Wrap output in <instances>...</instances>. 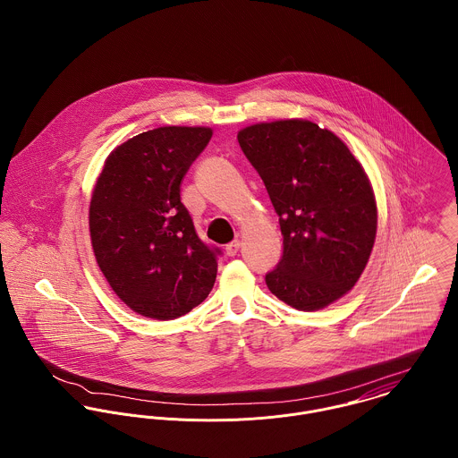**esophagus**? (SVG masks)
Instances as JSON below:
<instances>
[{"mask_svg":"<svg viewBox=\"0 0 458 458\" xmlns=\"http://www.w3.org/2000/svg\"><path fill=\"white\" fill-rule=\"evenodd\" d=\"M240 249H242V242H240V240H234V242H231V243L225 247V254H227L229 258H234Z\"/></svg>","mask_w":458,"mask_h":458,"instance_id":"obj_1","label":"esophagus"}]
</instances>
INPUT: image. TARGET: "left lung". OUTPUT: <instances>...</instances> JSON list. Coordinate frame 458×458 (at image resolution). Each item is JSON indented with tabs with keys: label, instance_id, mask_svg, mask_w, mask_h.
Here are the masks:
<instances>
[{
	"label": "left lung",
	"instance_id": "left-lung-1",
	"mask_svg": "<svg viewBox=\"0 0 458 458\" xmlns=\"http://www.w3.org/2000/svg\"><path fill=\"white\" fill-rule=\"evenodd\" d=\"M259 173L284 236L267 289L314 312L345 296L361 276L377 233V204L363 165L340 137L309 120H276L238 131Z\"/></svg>",
	"mask_w": 458,
	"mask_h": 458
}]
</instances>
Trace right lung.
Wrapping results in <instances>:
<instances>
[{"label": "right lung", "mask_w": 458, "mask_h": 458, "mask_svg": "<svg viewBox=\"0 0 458 458\" xmlns=\"http://www.w3.org/2000/svg\"><path fill=\"white\" fill-rule=\"evenodd\" d=\"M213 135L209 127H158L116 146L89 202L97 264L135 314L169 321L206 300L216 254L196 234L182 182Z\"/></svg>", "instance_id": "add662e5"}]
</instances>
